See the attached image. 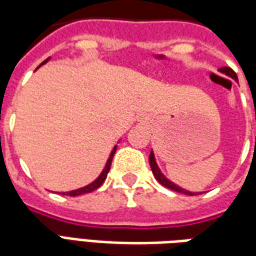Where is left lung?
I'll return each mask as SVG.
<instances>
[{"label":"left lung","mask_w":256,"mask_h":256,"mask_svg":"<svg viewBox=\"0 0 256 256\" xmlns=\"http://www.w3.org/2000/svg\"><path fill=\"white\" fill-rule=\"evenodd\" d=\"M220 72L226 73L228 76L233 78L234 80H237V74H236V72H234L232 68H228V66L220 68ZM150 165H151V169H152V173H154V176H155V178H156V180H158L159 183L162 184L164 187H166V188H170V190L173 191H178V192H183V194H187V196H194V194H196V192H190V191L183 190L182 187H178V186H176V184H173L172 182H169V180H168V178L160 173V170H159L158 165H156V162H155V158H154L152 151H151V154H150Z\"/></svg>","instance_id":"1"}]
</instances>
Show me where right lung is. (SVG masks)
I'll return each mask as SVG.
<instances>
[{"label":"right lung","instance_id":"obj_1","mask_svg":"<svg viewBox=\"0 0 256 256\" xmlns=\"http://www.w3.org/2000/svg\"><path fill=\"white\" fill-rule=\"evenodd\" d=\"M50 60V58H48ZM48 60H46L42 64H46ZM41 64V65H42ZM116 151V146H114V150H112V152H110V159H108V162H106V165H105V168H104L102 173L98 176L94 182L91 184H88V186H86V187H82V188H78V190H73V191H69V192H62V194H68V196H82V194H87V192H91V191L97 190L98 187H101V184L105 182V178H106V176H108V172H110V164H112V158H114V154H115Z\"/></svg>","mask_w":256,"mask_h":256}]
</instances>
